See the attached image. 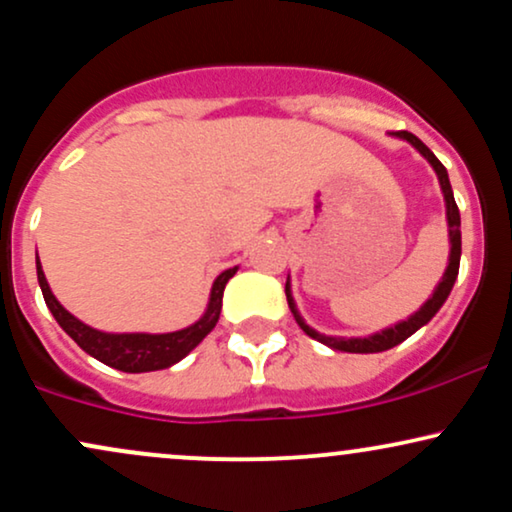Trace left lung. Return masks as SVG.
Segmentation results:
<instances>
[{"instance_id": "left-lung-1", "label": "left lung", "mask_w": 512, "mask_h": 512, "mask_svg": "<svg viewBox=\"0 0 512 512\" xmlns=\"http://www.w3.org/2000/svg\"><path fill=\"white\" fill-rule=\"evenodd\" d=\"M392 137L409 142L421 156L426 158L428 163H431V168L436 170L438 182H440V192H443V199H445V219H448V240H450L448 267H445L443 279L438 281L436 289H433L431 296H428V301L421 305L416 313H411L407 320H399V322H395V325L385 327V330L368 334V337H330V334H322V332L313 330V327L303 320V315L298 313V305H296V301H293L291 276H289V279H286V301H289V308H291L293 317H296L298 327H301L308 337H313L315 342L330 346V349H334V351H346V354H378V351H387V349H392V346L402 344L404 339H409L416 330H421V327L428 325V322L433 320V315L443 308V303L448 301L452 286H455L457 272H460V255H462L460 209H457L455 195H452L448 170H445L443 163L438 161L436 154H433V151L428 149V146L421 142L419 137H414L411 132H392Z\"/></svg>"}]
</instances>
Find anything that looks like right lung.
Wrapping results in <instances>:
<instances>
[{"instance_id":"1","label":"right lung","mask_w":512,"mask_h":512,"mask_svg":"<svg viewBox=\"0 0 512 512\" xmlns=\"http://www.w3.org/2000/svg\"><path fill=\"white\" fill-rule=\"evenodd\" d=\"M38 269V284L43 291L45 303H48L52 317L69 337L74 339L88 356L98 358L105 366L122 370V373H149V370H163L175 366L190 354L195 346L202 342L207 334L214 330L221 315V298L228 279L238 272V267L226 269L214 279L209 293V303L204 315L190 327H182L178 332L149 334V332H101L96 327L86 325L79 317L69 313L64 305L57 301L55 293L50 291L48 279H45L43 264L35 260Z\"/></svg>"}]
</instances>
